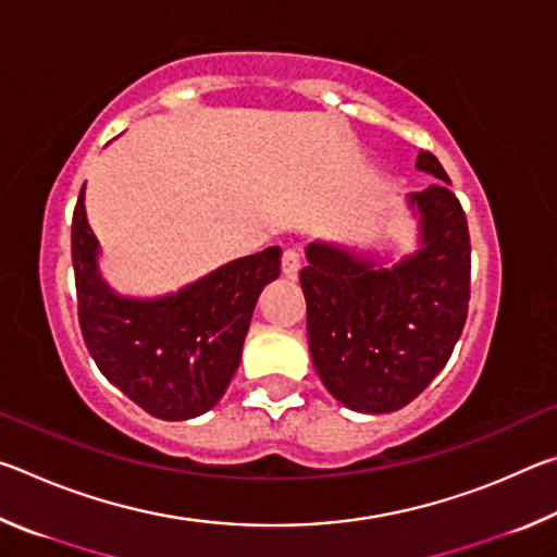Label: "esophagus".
I'll use <instances>...</instances> for the list:
<instances>
[{
  "instance_id": "1",
  "label": "esophagus",
  "mask_w": 557,
  "mask_h": 557,
  "mask_svg": "<svg viewBox=\"0 0 557 557\" xmlns=\"http://www.w3.org/2000/svg\"><path fill=\"white\" fill-rule=\"evenodd\" d=\"M282 272H285V277L295 280L297 272H299V252L295 248H289L282 252Z\"/></svg>"
}]
</instances>
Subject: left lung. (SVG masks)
<instances>
[{"label": "left lung", "instance_id": "1", "mask_svg": "<svg viewBox=\"0 0 557 557\" xmlns=\"http://www.w3.org/2000/svg\"><path fill=\"white\" fill-rule=\"evenodd\" d=\"M418 172L440 184L405 196L418 219V250L307 245L299 282L307 299L309 354L326 391L356 412H395L445 369L467 322L471 248L465 211L437 157Z\"/></svg>", "mask_w": 557, "mask_h": 557}]
</instances>
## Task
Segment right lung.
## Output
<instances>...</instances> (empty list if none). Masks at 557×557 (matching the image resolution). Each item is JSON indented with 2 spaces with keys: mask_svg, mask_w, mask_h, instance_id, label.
Segmentation results:
<instances>
[{
  "mask_svg": "<svg viewBox=\"0 0 557 557\" xmlns=\"http://www.w3.org/2000/svg\"><path fill=\"white\" fill-rule=\"evenodd\" d=\"M71 250L81 332L100 373L159 420L209 412L238 371L262 287L280 275L277 245L225 262L169 295H120L100 272L83 186Z\"/></svg>",
  "mask_w": 557,
  "mask_h": 557,
  "instance_id": "right-lung-1",
  "label": "right lung"
}]
</instances>
